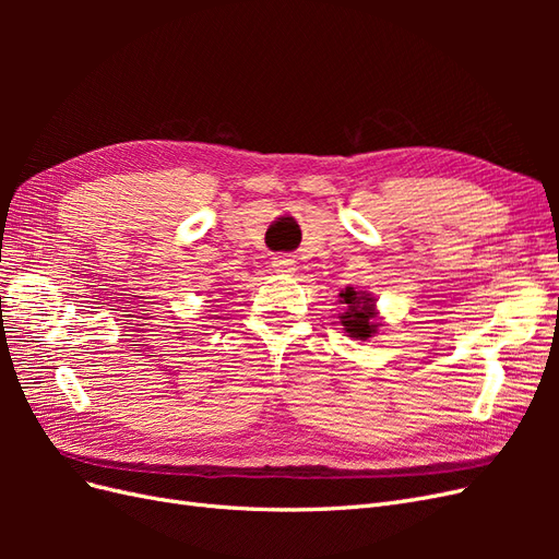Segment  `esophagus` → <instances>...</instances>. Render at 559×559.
Here are the masks:
<instances>
[{
    "instance_id": "obj_1",
    "label": "esophagus",
    "mask_w": 559,
    "mask_h": 559,
    "mask_svg": "<svg viewBox=\"0 0 559 559\" xmlns=\"http://www.w3.org/2000/svg\"><path fill=\"white\" fill-rule=\"evenodd\" d=\"M273 270L280 275H292L296 270V261L289 257V253H282V257L273 259Z\"/></svg>"
}]
</instances>
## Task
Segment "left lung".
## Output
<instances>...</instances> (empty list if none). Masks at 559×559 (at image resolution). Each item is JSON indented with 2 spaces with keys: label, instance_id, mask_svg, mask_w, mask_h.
Segmentation results:
<instances>
[{
  "label": "left lung",
  "instance_id": "left-lung-1",
  "mask_svg": "<svg viewBox=\"0 0 559 559\" xmlns=\"http://www.w3.org/2000/svg\"><path fill=\"white\" fill-rule=\"evenodd\" d=\"M341 302L347 306V310L341 317V324L349 333V337H357V341H368L380 326L378 310H376V298L357 292L354 286H347V289L341 294Z\"/></svg>",
  "mask_w": 559,
  "mask_h": 559
}]
</instances>
